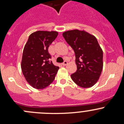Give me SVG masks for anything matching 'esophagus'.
<instances>
[{
    "label": "esophagus",
    "instance_id": "obj_1",
    "mask_svg": "<svg viewBox=\"0 0 124 124\" xmlns=\"http://www.w3.org/2000/svg\"><path fill=\"white\" fill-rule=\"evenodd\" d=\"M67 64H68V62L66 61H65L64 62L62 63V65H63V66H66Z\"/></svg>",
    "mask_w": 124,
    "mask_h": 124
}]
</instances>
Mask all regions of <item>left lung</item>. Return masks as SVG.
<instances>
[{
  "mask_svg": "<svg viewBox=\"0 0 124 124\" xmlns=\"http://www.w3.org/2000/svg\"><path fill=\"white\" fill-rule=\"evenodd\" d=\"M64 39L75 54L77 70L70 75L82 88H90L98 81L103 68V52L97 39L85 31H69L63 33Z\"/></svg>",
  "mask_w": 124,
  "mask_h": 124,
  "instance_id": "left-lung-1",
  "label": "left lung"
}]
</instances>
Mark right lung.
I'll return each mask as SVG.
<instances>
[{"label":"right lung","mask_w":124,"mask_h":124,"mask_svg":"<svg viewBox=\"0 0 124 124\" xmlns=\"http://www.w3.org/2000/svg\"><path fill=\"white\" fill-rule=\"evenodd\" d=\"M57 32L37 31L29 36L23 51L21 68L26 80L34 88L41 89L55 79L59 68L53 64L48 47Z\"/></svg>","instance_id":"right-lung-1"}]
</instances>
